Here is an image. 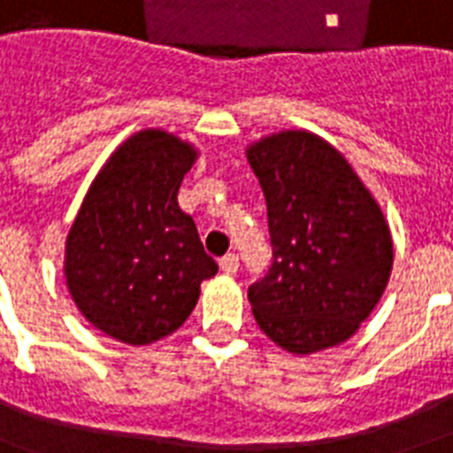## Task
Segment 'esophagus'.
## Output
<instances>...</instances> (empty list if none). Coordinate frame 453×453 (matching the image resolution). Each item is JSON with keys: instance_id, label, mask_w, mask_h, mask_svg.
I'll return each mask as SVG.
<instances>
[{"instance_id": "34e87169", "label": "esophagus", "mask_w": 453, "mask_h": 453, "mask_svg": "<svg viewBox=\"0 0 453 453\" xmlns=\"http://www.w3.org/2000/svg\"><path fill=\"white\" fill-rule=\"evenodd\" d=\"M219 263H220V270H223L226 275H234V273H237V268H240V258H237L234 254H226Z\"/></svg>"}]
</instances>
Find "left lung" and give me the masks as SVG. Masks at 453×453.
Wrapping results in <instances>:
<instances>
[{
    "label": "left lung",
    "mask_w": 453,
    "mask_h": 453,
    "mask_svg": "<svg viewBox=\"0 0 453 453\" xmlns=\"http://www.w3.org/2000/svg\"><path fill=\"white\" fill-rule=\"evenodd\" d=\"M268 204L273 265L249 287L256 324L294 355L326 350L372 315L393 270L380 206L341 152L310 131L247 148Z\"/></svg>",
    "instance_id": "1"
}]
</instances>
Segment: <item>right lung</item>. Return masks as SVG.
Masks as SVG:
<instances>
[{
	"label": "right lung",
	"mask_w": 453,
	"mask_h": 453,
	"mask_svg": "<svg viewBox=\"0 0 453 453\" xmlns=\"http://www.w3.org/2000/svg\"><path fill=\"white\" fill-rule=\"evenodd\" d=\"M197 150L145 129L103 164L65 240V284L96 329L129 345L169 336L197 305L219 265L178 206Z\"/></svg>",
	"instance_id": "obj_1"
}]
</instances>
